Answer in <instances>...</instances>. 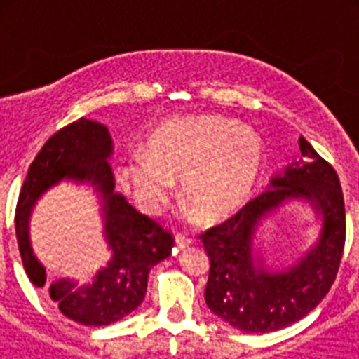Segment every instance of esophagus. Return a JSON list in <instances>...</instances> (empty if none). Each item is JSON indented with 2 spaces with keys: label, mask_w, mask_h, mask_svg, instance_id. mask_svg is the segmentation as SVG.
<instances>
[{
  "label": "esophagus",
  "mask_w": 359,
  "mask_h": 359,
  "mask_svg": "<svg viewBox=\"0 0 359 359\" xmlns=\"http://www.w3.org/2000/svg\"><path fill=\"white\" fill-rule=\"evenodd\" d=\"M174 241H176V250H185L187 246L192 243V241H190L185 233H182V231H177L176 236H174Z\"/></svg>",
  "instance_id": "1"
}]
</instances>
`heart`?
<instances>
[{
	"mask_svg": "<svg viewBox=\"0 0 359 359\" xmlns=\"http://www.w3.org/2000/svg\"><path fill=\"white\" fill-rule=\"evenodd\" d=\"M264 165V142L252 129L219 116H190L152 133L145 154L129 160L128 177L151 214L172 198V183L182 182L183 203L201 221L215 223L248 201Z\"/></svg>",
	"mask_w": 359,
	"mask_h": 359,
	"instance_id": "b5f03b06",
	"label": "heart"
}]
</instances>
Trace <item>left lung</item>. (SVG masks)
<instances>
[{
	"label": "left lung",
	"mask_w": 359,
	"mask_h": 359,
	"mask_svg": "<svg viewBox=\"0 0 359 359\" xmlns=\"http://www.w3.org/2000/svg\"><path fill=\"white\" fill-rule=\"evenodd\" d=\"M302 160L271 180L266 192L230 219L203 231L210 259L205 302L214 315L244 332L284 329L311 313L329 293L345 246V203L338 174L300 136ZM287 198H306L323 215L319 239L284 272L252 259L256 226Z\"/></svg>",
	"instance_id": "obj_1"
}]
</instances>
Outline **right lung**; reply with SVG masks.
<instances>
[{
    "label": "right lung",
    "mask_w": 359,
    "mask_h": 359,
    "mask_svg": "<svg viewBox=\"0 0 359 359\" xmlns=\"http://www.w3.org/2000/svg\"><path fill=\"white\" fill-rule=\"evenodd\" d=\"M113 142L106 126L79 118L50 136L32 161L15 208V237L25 271L36 287H46L65 316L82 325H109L144 302L149 271L170 255L174 237L154 219L140 214L115 192L109 158ZM61 179L88 181L101 194L104 236L111 261L91 283L46 282V272L29 246L27 219L36 199Z\"/></svg>",
    "instance_id": "add662e5"
}]
</instances>
